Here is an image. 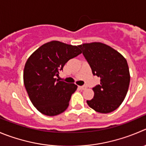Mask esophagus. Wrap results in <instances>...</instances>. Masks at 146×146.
<instances>
[{
    "instance_id": "esophagus-1",
    "label": "esophagus",
    "mask_w": 146,
    "mask_h": 146,
    "mask_svg": "<svg viewBox=\"0 0 146 146\" xmlns=\"http://www.w3.org/2000/svg\"><path fill=\"white\" fill-rule=\"evenodd\" d=\"M80 89L81 90H85L86 88H87V86H85V85H83V86H80Z\"/></svg>"
}]
</instances>
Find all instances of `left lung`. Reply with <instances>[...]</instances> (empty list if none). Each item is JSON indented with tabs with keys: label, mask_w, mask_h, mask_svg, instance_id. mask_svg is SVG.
<instances>
[{
	"label": "left lung",
	"mask_w": 146,
	"mask_h": 146,
	"mask_svg": "<svg viewBox=\"0 0 146 146\" xmlns=\"http://www.w3.org/2000/svg\"><path fill=\"white\" fill-rule=\"evenodd\" d=\"M100 84L92 88L93 99L87 100L91 108L100 113L115 110L124 100L129 84L130 72L126 59L116 50L100 42L79 46Z\"/></svg>",
	"instance_id": "1"
}]
</instances>
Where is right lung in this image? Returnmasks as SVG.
Segmentation results:
<instances>
[{
  "mask_svg": "<svg viewBox=\"0 0 146 146\" xmlns=\"http://www.w3.org/2000/svg\"><path fill=\"white\" fill-rule=\"evenodd\" d=\"M81 53L79 46L52 41L40 46L28 59L23 83L30 100L40 112L54 116L68 108L77 86L59 81L56 77L69 59Z\"/></svg>",
  "mask_w": 146,
  "mask_h": 146,
  "instance_id": "1",
  "label": "right lung"
}]
</instances>
